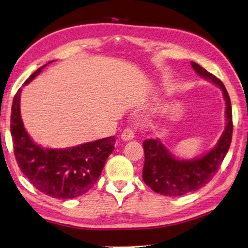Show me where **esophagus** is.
<instances>
[{"mask_svg":"<svg viewBox=\"0 0 248 248\" xmlns=\"http://www.w3.org/2000/svg\"><path fill=\"white\" fill-rule=\"evenodd\" d=\"M134 137V132H133V130H132L131 128H125L124 131H123V133H122V138L124 140H131L132 138Z\"/></svg>","mask_w":248,"mask_h":248,"instance_id":"esophagus-1","label":"esophagus"}]
</instances>
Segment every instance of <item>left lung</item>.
I'll list each match as a JSON object with an SVG mask.
<instances>
[{
    "label": "left lung",
    "instance_id": "1",
    "mask_svg": "<svg viewBox=\"0 0 248 248\" xmlns=\"http://www.w3.org/2000/svg\"><path fill=\"white\" fill-rule=\"evenodd\" d=\"M199 76L220 86L226 103V128L217 145L205 155L194 159H177L158 138L142 142L145 164L142 180L153 191L169 197H181L197 191L208 184L217 172L226 156L232 136V102L227 91L220 79L207 72L198 63L191 62Z\"/></svg>",
    "mask_w": 248,
    "mask_h": 248
}]
</instances>
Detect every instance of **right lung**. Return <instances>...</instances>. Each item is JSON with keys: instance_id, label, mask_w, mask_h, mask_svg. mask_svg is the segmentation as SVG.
<instances>
[{"instance_id": "obj_1", "label": "right lung", "mask_w": 248, "mask_h": 248, "mask_svg": "<svg viewBox=\"0 0 248 248\" xmlns=\"http://www.w3.org/2000/svg\"><path fill=\"white\" fill-rule=\"evenodd\" d=\"M45 66L31 75L23 86L38 76ZM21 93L22 89H19L13 101L10 132L16 160L23 174L39 191L55 199L70 200L88 192L99 178L107 158L114 150L115 137L65 149L43 148L31 140L23 124Z\"/></svg>"}]
</instances>
